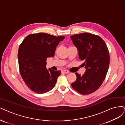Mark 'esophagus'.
<instances>
[{"mask_svg": "<svg viewBox=\"0 0 125 125\" xmlns=\"http://www.w3.org/2000/svg\"><path fill=\"white\" fill-rule=\"evenodd\" d=\"M62 73H68L69 72L68 71H67V70H63L62 71Z\"/></svg>", "mask_w": 125, "mask_h": 125, "instance_id": "esophagus-1", "label": "esophagus"}]
</instances>
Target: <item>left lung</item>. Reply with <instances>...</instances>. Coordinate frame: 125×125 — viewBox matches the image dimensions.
Here are the masks:
<instances>
[{
    "label": "left lung",
    "instance_id": "8db88e82",
    "mask_svg": "<svg viewBox=\"0 0 125 125\" xmlns=\"http://www.w3.org/2000/svg\"><path fill=\"white\" fill-rule=\"evenodd\" d=\"M71 39L86 69L82 76L75 73L77 79L72 86L81 94L93 93L102 84L109 69L110 55L107 45L100 36L90 33L73 35Z\"/></svg>",
    "mask_w": 125,
    "mask_h": 125
}]
</instances>
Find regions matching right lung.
I'll list each match as a JSON object with an SVG mask.
<instances>
[{"label": "right lung", "mask_w": 125, "mask_h": 125, "mask_svg": "<svg viewBox=\"0 0 125 125\" xmlns=\"http://www.w3.org/2000/svg\"><path fill=\"white\" fill-rule=\"evenodd\" d=\"M65 37L45 33L29 34L20 45L18 52L21 75L32 91L43 94L55 86L61 71L46 68V60L54 56L55 48Z\"/></svg>", "instance_id": "right-lung-1"}]
</instances>
